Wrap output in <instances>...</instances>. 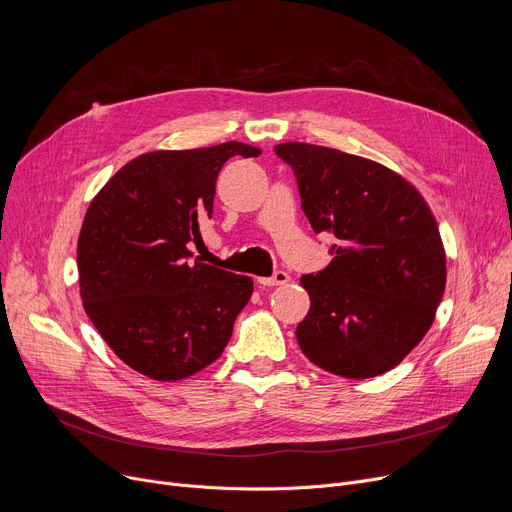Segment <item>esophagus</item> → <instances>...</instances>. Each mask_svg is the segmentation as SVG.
Masks as SVG:
<instances>
[{
	"mask_svg": "<svg viewBox=\"0 0 512 512\" xmlns=\"http://www.w3.org/2000/svg\"><path fill=\"white\" fill-rule=\"evenodd\" d=\"M286 282H290V276H288V272H284V270L274 272V276H270V278H259V284H261V286H282V284H286Z\"/></svg>",
	"mask_w": 512,
	"mask_h": 512,
	"instance_id": "34e87169",
	"label": "esophagus"
}]
</instances>
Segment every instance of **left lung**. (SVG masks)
<instances>
[{"instance_id":"left-lung-1","label":"left lung","mask_w":512,"mask_h":512,"mask_svg":"<svg viewBox=\"0 0 512 512\" xmlns=\"http://www.w3.org/2000/svg\"><path fill=\"white\" fill-rule=\"evenodd\" d=\"M274 151L297 176L315 234L336 236L330 265L301 278L311 299L297 328L301 351L342 378L390 371L421 342L444 294L432 211L415 186L371 159L309 143Z\"/></svg>"}]
</instances>
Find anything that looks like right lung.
Listing matches in <instances>:
<instances>
[{"instance_id": "obj_1", "label": "right lung", "mask_w": 512, "mask_h": 512, "mask_svg": "<svg viewBox=\"0 0 512 512\" xmlns=\"http://www.w3.org/2000/svg\"><path fill=\"white\" fill-rule=\"evenodd\" d=\"M245 143L153 151L120 168L91 201L78 236V282L103 340L134 371L184 380L218 359L253 280L193 259L215 180Z\"/></svg>"}]
</instances>
